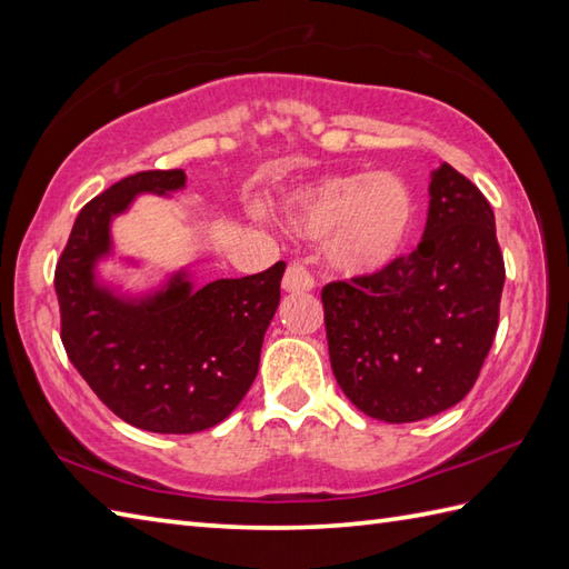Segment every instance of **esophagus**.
<instances>
[{
    "label": "esophagus",
    "instance_id": "obj_1",
    "mask_svg": "<svg viewBox=\"0 0 569 569\" xmlns=\"http://www.w3.org/2000/svg\"><path fill=\"white\" fill-rule=\"evenodd\" d=\"M316 288V278L306 269L303 263L291 261L288 263V269L283 273V291L288 293H306Z\"/></svg>",
    "mask_w": 569,
    "mask_h": 569
}]
</instances>
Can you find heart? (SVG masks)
<instances>
[{"instance_id":"obj_1","label":"heart","mask_w":569,"mask_h":569,"mask_svg":"<svg viewBox=\"0 0 569 569\" xmlns=\"http://www.w3.org/2000/svg\"><path fill=\"white\" fill-rule=\"evenodd\" d=\"M413 196L391 173L328 176L286 202L283 220L296 234L325 237L337 269L367 273L389 263L413 222Z\"/></svg>"}]
</instances>
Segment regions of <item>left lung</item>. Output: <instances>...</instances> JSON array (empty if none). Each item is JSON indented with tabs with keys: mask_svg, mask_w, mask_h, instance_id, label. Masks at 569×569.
<instances>
[{
	"mask_svg": "<svg viewBox=\"0 0 569 569\" xmlns=\"http://www.w3.org/2000/svg\"><path fill=\"white\" fill-rule=\"evenodd\" d=\"M503 278L489 200L442 163L418 249L322 288L330 365L345 396L386 422H416L462 401L497 337Z\"/></svg>",
	"mask_w": 569,
	"mask_h": 569,
	"instance_id": "8db88e82",
	"label": "left lung"
}]
</instances>
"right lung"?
<instances>
[{"label":"right lung","mask_w":569,"mask_h":569,"mask_svg":"<svg viewBox=\"0 0 569 569\" xmlns=\"http://www.w3.org/2000/svg\"><path fill=\"white\" fill-rule=\"evenodd\" d=\"M186 173L141 171L80 210L56 263L60 340L94 396L141 430L188 435L222 422L257 379L263 335L281 300L286 261L192 291L176 278L163 293L124 303L92 281L110 249V220L137 192L178 190Z\"/></svg>","instance_id":"1"}]
</instances>
